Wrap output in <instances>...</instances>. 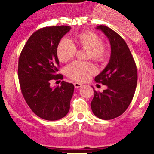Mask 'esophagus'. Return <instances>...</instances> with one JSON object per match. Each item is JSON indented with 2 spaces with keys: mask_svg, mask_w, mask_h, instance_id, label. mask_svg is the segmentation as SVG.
<instances>
[{
  "mask_svg": "<svg viewBox=\"0 0 154 154\" xmlns=\"http://www.w3.org/2000/svg\"><path fill=\"white\" fill-rule=\"evenodd\" d=\"M74 87H75V88H80V87L82 86L81 83H77V82H76V83H74Z\"/></svg>",
  "mask_w": 154,
  "mask_h": 154,
  "instance_id": "34e87169",
  "label": "esophagus"
}]
</instances>
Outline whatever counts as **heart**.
<instances>
[{
  "label": "heart",
  "instance_id": "heart-1",
  "mask_svg": "<svg viewBox=\"0 0 154 154\" xmlns=\"http://www.w3.org/2000/svg\"><path fill=\"white\" fill-rule=\"evenodd\" d=\"M77 47L86 49V59H91L97 63H103L109 54V48L101 41L100 35L94 31H83L74 36ZM77 53V48L66 38H62L57 44L56 54L62 63L73 59ZM66 74L68 77L79 82H84L90 76L95 74L97 70L91 62L76 61L66 68Z\"/></svg>",
  "mask_w": 154,
  "mask_h": 154
}]
</instances>
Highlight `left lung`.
<instances>
[{"label": "left lung", "mask_w": 154, "mask_h": 154, "mask_svg": "<svg viewBox=\"0 0 154 154\" xmlns=\"http://www.w3.org/2000/svg\"><path fill=\"white\" fill-rule=\"evenodd\" d=\"M97 29H101L109 39L111 57L105 69L94 78L96 83L108 88L103 92L94 89L91 108L97 118L110 120L123 114L131 103L137 85V67L120 35L104 25Z\"/></svg>", "instance_id": "8db88e82"}]
</instances>
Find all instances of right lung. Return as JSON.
Here are the masks:
<instances>
[{"mask_svg":"<svg viewBox=\"0 0 154 154\" xmlns=\"http://www.w3.org/2000/svg\"><path fill=\"white\" fill-rule=\"evenodd\" d=\"M71 29L70 26H53L38 29L24 45L18 59L21 91L30 109L41 119L56 121L65 117L74 93L72 83L50 86L51 80H63L56 54L57 44Z\"/></svg>","mask_w":154,"mask_h":154,"instance_id":"right-lung-1","label":"right lung"}]
</instances>
